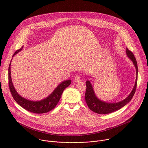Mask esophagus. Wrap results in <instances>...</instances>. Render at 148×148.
<instances>
[{
    "label": "esophagus",
    "instance_id": "esophagus-1",
    "mask_svg": "<svg viewBox=\"0 0 148 148\" xmlns=\"http://www.w3.org/2000/svg\"><path fill=\"white\" fill-rule=\"evenodd\" d=\"M82 79L81 78V77L79 76V75H76L75 77H74V81L75 82H79L81 81Z\"/></svg>",
    "mask_w": 148,
    "mask_h": 148
}]
</instances>
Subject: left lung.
<instances>
[{
  "mask_svg": "<svg viewBox=\"0 0 148 148\" xmlns=\"http://www.w3.org/2000/svg\"><path fill=\"white\" fill-rule=\"evenodd\" d=\"M126 52L128 57L133 61L136 70V82L131 93L130 94V95L127 98L121 102H119L117 103H107V102L101 101V100L98 99L97 98V97L94 94L91 82L89 81H86L87 88H86V91L85 94V99L88 108L92 111L99 114H107L112 113L124 107L126 103H128L131 100V99L134 97L135 93L136 86H137L138 65H137L136 60L133 53L131 51H130L128 48H126Z\"/></svg>",
  "mask_w": 148,
  "mask_h": 148,
  "instance_id": "8db88e82",
  "label": "left lung"
}]
</instances>
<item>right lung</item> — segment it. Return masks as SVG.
Returning <instances> with one entry per match:
<instances>
[{
    "mask_svg": "<svg viewBox=\"0 0 148 148\" xmlns=\"http://www.w3.org/2000/svg\"><path fill=\"white\" fill-rule=\"evenodd\" d=\"M22 49L23 47L16 50L13 54V57L20 50H22ZM8 79L10 91L16 102L20 106L23 107L26 110L35 114L46 113L54 109L59 102L63 91L66 88L69 87L71 83V80L63 81L60 84H59L58 87H57L52 94L46 99L40 101H31L20 96L15 90L10 76V63L9 67Z\"/></svg>",
    "mask_w": 148,
    "mask_h": 148,
    "instance_id": "add662e5",
    "label": "right lung"
}]
</instances>
